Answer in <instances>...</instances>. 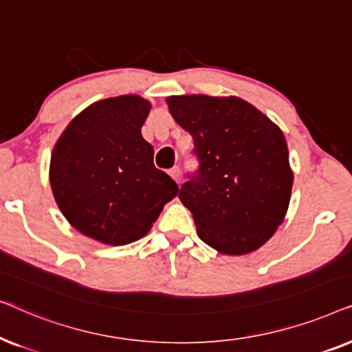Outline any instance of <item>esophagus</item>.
Wrapping results in <instances>:
<instances>
[{"instance_id": "34e87169", "label": "esophagus", "mask_w": 352, "mask_h": 352, "mask_svg": "<svg viewBox=\"0 0 352 352\" xmlns=\"http://www.w3.org/2000/svg\"><path fill=\"white\" fill-rule=\"evenodd\" d=\"M170 176L177 182V184H179V182H181V170H179V168H177V166L171 168V170H170Z\"/></svg>"}]
</instances>
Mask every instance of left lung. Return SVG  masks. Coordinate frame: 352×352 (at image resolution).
Wrapping results in <instances>:
<instances>
[{"label":"left lung","mask_w":352,"mask_h":352,"mask_svg":"<svg viewBox=\"0 0 352 352\" xmlns=\"http://www.w3.org/2000/svg\"><path fill=\"white\" fill-rule=\"evenodd\" d=\"M166 104L199 158V171L179 190L197 235L229 256L263 247L285 219L292 197L282 129L237 96H171Z\"/></svg>","instance_id":"8db88e82"}]
</instances>
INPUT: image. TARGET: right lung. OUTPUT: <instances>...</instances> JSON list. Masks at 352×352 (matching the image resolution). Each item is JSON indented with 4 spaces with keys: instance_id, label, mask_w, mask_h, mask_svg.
Returning a JSON list of instances; mask_svg holds the SVG:
<instances>
[{
    "instance_id": "right-lung-1",
    "label": "right lung",
    "mask_w": 352,
    "mask_h": 352,
    "mask_svg": "<svg viewBox=\"0 0 352 352\" xmlns=\"http://www.w3.org/2000/svg\"><path fill=\"white\" fill-rule=\"evenodd\" d=\"M152 105L136 94L91 104L67 124L51 155L50 182L65 219L86 237L126 245L144 237L177 184L153 165L141 128Z\"/></svg>"
}]
</instances>
